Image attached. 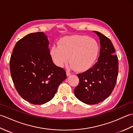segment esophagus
<instances>
[{
	"instance_id": "34e87169",
	"label": "esophagus",
	"mask_w": 133,
	"mask_h": 133,
	"mask_svg": "<svg viewBox=\"0 0 133 133\" xmlns=\"http://www.w3.org/2000/svg\"><path fill=\"white\" fill-rule=\"evenodd\" d=\"M71 74V73L69 71H68V70L66 71V75H67V77H68V76H69V75H70Z\"/></svg>"
}]
</instances>
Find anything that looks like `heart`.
<instances>
[{
  "label": "heart",
  "instance_id": "1",
  "mask_svg": "<svg viewBox=\"0 0 133 133\" xmlns=\"http://www.w3.org/2000/svg\"><path fill=\"white\" fill-rule=\"evenodd\" d=\"M99 50V45L95 39L86 35H75L61 39L58 46L53 45L50 53L53 62L57 66H63L69 57L71 68L84 71L94 64Z\"/></svg>",
  "mask_w": 133,
  "mask_h": 133
}]
</instances>
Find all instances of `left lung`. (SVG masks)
Returning <instances> with one entry per match:
<instances>
[{
	"label": "left lung",
	"mask_w": 133,
	"mask_h": 133,
	"mask_svg": "<svg viewBox=\"0 0 133 133\" xmlns=\"http://www.w3.org/2000/svg\"><path fill=\"white\" fill-rule=\"evenodd\" d=\"M94 32L100 39L99 56L92 67L77 75L79 83L74 89L76 97L89 104L100 103L109 97L118 74V56L112 42L102 33Z\"/></svg>",
	"instance_id": "8db88e82"
}]
</instances>
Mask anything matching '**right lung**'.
<instances>
[{
    "label": "right lung",
    "instance_id": "obj_1",
    "mask_svg": "<svg viewBox=\"0 0 133 133\" xmlns=\"http://www.w3.org/2000/svg\"><path fill=\"white\" fill-rule=\"evenodd\" d=\"M49 44L43 32L31 33L18 41L11 56V75L16 91L34 104L52 99L67 77L65 70L52 62Z\"/></svg>",
    "mask_w": 133,
    "mask_h": 133
}]
</instances>
